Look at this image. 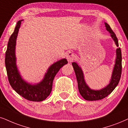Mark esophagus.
Instances as JSON below:
<instances>
[{"instance_id":"esophagus-1","label":"esophagus","mask_w":128,"mask_h":128,"mask_svg":"<svg viewBox=\"0 0 128 128\" xmlns=\"http://www.w3.org/2000/svg\"><path fill=\"white\" fill-rule=\"evenodd\" d=\"M76 58V55L72 52H69L67 54V59L68 62H72Z\"/></svg>"}]
</instances>
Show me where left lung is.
<instances>
[{
    "label": "left lung",
    "instance_id": "obj_1",
    "mask_svg": "<svg viewBox=\"0 0 128 128\" xmlns=\"http://www.w3.org/2000/svg\"><path fill=\"white\" fill-rule=\"evenodd\" d=\"M106 30L111 34L112 38L114 39L116 45L118 46V38L112 30L110 26L107 23H105ZM72 67L75 72L76 78H77V83H78V88L79 92L82 96L87 100L93 101V100H98L103 99L110 94L114 91L115 87L119 83L120 79L121 74H122V53L120 48L116 50V59L114 65V71H113L112 76L110 82L107 86L100 90H92L87 86L84 79L83 73L81 68L76 62L72 63Z\"/></svg>",
    "mask_w": 128,
    "mask_h": 128
}]
</instances>
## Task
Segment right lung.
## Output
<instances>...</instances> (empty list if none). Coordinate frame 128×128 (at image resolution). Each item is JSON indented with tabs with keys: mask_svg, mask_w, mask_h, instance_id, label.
<instances>
[{
	"mask_svg": "<svg viewBox=\"0 0 128 128\" xmlns=\"http://www.w3.org/2000/svg\"><path fill=\"white\" fill-rule=\"evenodd\" d=\"M21 22L22 20L18 22L8 41L5 53V66L8 80L13 89L25 99L33 102L43 101L51 93L55 76L63 66L67 64L68 61L64 58L53 64L48 68L43 80L37 84L31 85L25 82L17 69L14 54L16 40Z\"/></svg>",
	"mask_w": 128,
	"mask_h": 128,
	"instance_id": "obj_1",
	"label": "right lung"
}]
</instances>
